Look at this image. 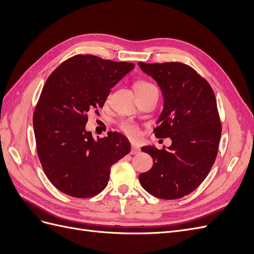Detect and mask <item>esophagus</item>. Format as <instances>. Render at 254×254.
<instances>
[{"mask_svg":"<svg viewBox=\"0 0 254 254\" xmlns=\"http://www.w3.org/2000/svg\"><path fill=\"white\" fill-rule=\"evenodd\" d=\"M139 152H140L139 147H136V146L132 145V147H131V155H136V153H139Z\"/></svg>","mask_w":254,"mask_h":254,"instance_id":"34e87169","label":"esophagus"}]
</instances>
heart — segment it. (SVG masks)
<instances>
[{
  "instance_id": "heart-1",
  "label": "heart",
  "mask_w": 254,
  "mask_h": 254,
  "mask_svg": "<svg viewBox=\"0 0 254 254\" xmlns=\"http://www.w3.org/2000/svg\"><path fill=\"white\" fill-rule=\"evenodd\" d=\"M134 91L135 93H141V92L147 91L149 89L156 88L152 83L146 81V80H137L134 82ZM119 128L122 130L123 132L126 133L127 135L131 136V137H137L140 134V129L139 126H137L135 123L132 121H123L119 124Z\"/></svg>"
}]
</instances>
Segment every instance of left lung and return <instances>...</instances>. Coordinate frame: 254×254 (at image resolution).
<instances>
[{"instance_id": "left-lung-1", "label": "left lung", "mask_w": 254, "mask_h": 254, "mask_svg": "<svg viewBox=\"0 0 254 254\" xmlns=\"http://www.w3.org/2000/svg\"><path fill=\"white\" fill-rule=\"evenodd\" d=\"M142 71L162 90L164 108L153 130L160 139L171 137L170 147H142L153 160L139 176L142 187L165 200L195 190L206 178L217 157L221 123L210 83L182 63H139Z\"/></svg>"}]
</instances>
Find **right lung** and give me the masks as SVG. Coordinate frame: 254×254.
<instances>
[{
  "mask_svg": "<svg viewBox=\"0 0 254 254\" xmlns=\"http://www.w3.org/2000/svg\"><path fill=\"white\" fill-rule=\"evenodd\" d=\"M133 67L131 63L79 54L49 76L33 124L44 174L63 193L76 198L101 193L111 166L131 150L126 137L115 131L95 141L86 124L91 113L103 108L110 89Z\"/></svg>",
  "mask_w": 254,
  "mask_h": 254,
  "instance_id": "1",
  "label": "right lung"
}]
</instances>
